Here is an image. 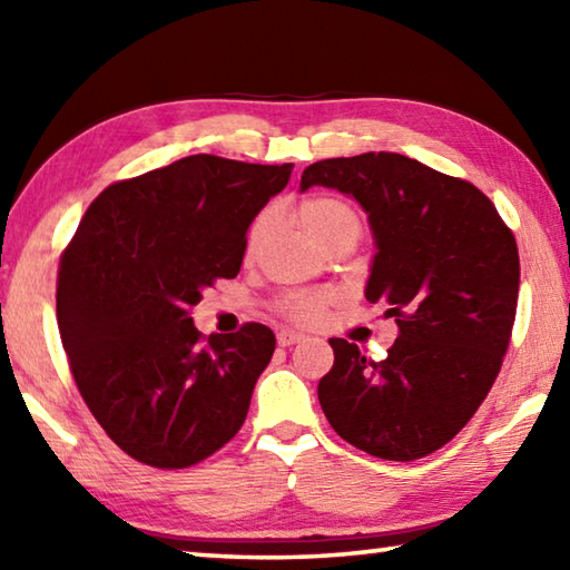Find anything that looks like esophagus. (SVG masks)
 Segmentation results:
<instances>
[{"label":"esophagus","mask_w":570,"mask_h":570,"mask_svg":"<svg viewBox=\"0 0 570 570\" xmlns=\"http://www.w3.org/2000/svg\"><path fill=\"white\" fill-rule=\"evenodd\" d=\"M306 336L302 334V332H288V330H282L276 334V342H278V346H294V344H298V342H304Z\"/></svg>","instance_id":"esophagus-1"}]
</instances>
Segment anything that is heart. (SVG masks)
Masks as SVG:
<instances>
[{
	"mask_svg": "<svg viewBox=\"0 0 570 570\" xmlns=\"http://www.w3.org/2000/svg\"><path fill=\"white\" fill-rule=\"evenodd\" d=\"M296 218L298 224L304 226V230L312 236L316 244L324 246L326 240H332L336 236H352L360 238L362 234V218L356 214L352 204L336 198V196H312L298 204L296 208ZM268 210L262 216L254 218V224L248 228L246 236V254L250 256L262 244V238L268 228ZM332 302L330 292H288L276 302V312L286 316L288 322L296 324H312L320 320V316L326 312V306Z\"/></svg>",
	"mask_w": 570,
	"mask_h": 570,
	"instance_id": "b5f03b06",
	"label": "heart"
}]
</instances>
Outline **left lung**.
Segmentation results:
<instances>
[{
	"instance_id": "1",
	"label": "left lung",
	"mask_w": 570,
	"mask_h": 570,
	"mask_svg": "<svg viewBox=\"0 0 570 570\" xmlns=\"http://www.w3.org/2000/svg\"><path fill=\"white\" fill-rule=\"evenodd\" d=\"M312 186L350 193L370 216L377 254L366 298L400 336L382 362L330 340L320 402L336 435L382 460H420L458 435L503 364L520 262L513 230L485 193L400 153L312 163Z\"/></svg>"
}]
</instances>
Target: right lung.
Listing matches in <instances>:
<instances>
[{
    "label": "right lung",
    "instance_id": "add662e5",
    "mask_svg": "<svg viewBox=\"0 0 570 570\" xmlns=\"http://www.w3.org/2000/svg\"><path fill=\"white\" fill-rule=\"evenodd\" d=\"M292 168L198 153L118 180L62 250L57 324L75 384L142 465H196L244 424L276 336L248 322L204 340L190 308L238 274L250 220Z\"/></svg>",
    "mask_w": 570,
    "mask_h": 570
}]
</instances>
